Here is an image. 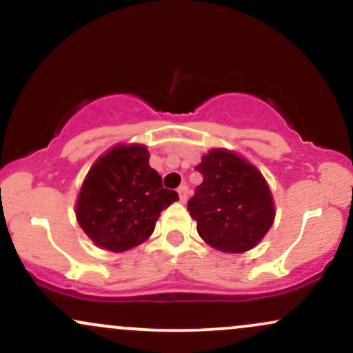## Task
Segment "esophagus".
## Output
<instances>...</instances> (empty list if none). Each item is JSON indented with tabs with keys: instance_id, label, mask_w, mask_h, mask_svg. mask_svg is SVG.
<instances>
[{
	"instance_id": "obj_1",
	"label": "esophagus",
	"mask_w": 353,
	"mask_h": 353,
	"mask_svg": "<svg viewBox=\"0 0 353 353\" xmlns=\"http://www.w3.org/2000/svg\"><path fill=\"white\" fill-rule=\"evenodd\" d=\"M177 192H179V199L182 201V202H185L188 201V192H189V188L185 184H182L179 189H177Z\"/></svg>"
}]
</instances>
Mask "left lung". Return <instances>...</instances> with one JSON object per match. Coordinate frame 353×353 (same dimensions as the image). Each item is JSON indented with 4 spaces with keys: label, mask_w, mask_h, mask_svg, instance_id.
<instances>
[{
    "label": "left lung",
    "mask_w": 353,
    "mask_h": 353,
    "mask_svg": "<svg viewBox=\"0 0 353 353\" xmlns=\"http://www.w3.org/2000/svg\"><path fill=\"white\" fill-rule=\"evenodd\" d=\"M202 182L188 202L197 232L222 252H245L274 222V202L262 174L237 154L214 149L196 165Z\"/></svg>",
    "instance_id": "left-lung-1"
}]
</instances>
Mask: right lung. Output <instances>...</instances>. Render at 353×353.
Instances as JSON below:
<instances>
[{
  "mask_svg": "<svg viewBox=\"0 0 353 353\" xmlns=\"http://www.w3.org/2000/svg\"><path fill=\"white\" fill-rule=\"evenodd\" d=\"M179 199L163 188L144 145H117L99 157L81 188L76 217L96 245L123 252L152 234L157 217Z\"/></svg>",
  "mask_w": 353,
  "mask_h": 353,
  "instance_id": "add662e5",
  "label": "right lung"
}]
</instances>
